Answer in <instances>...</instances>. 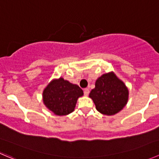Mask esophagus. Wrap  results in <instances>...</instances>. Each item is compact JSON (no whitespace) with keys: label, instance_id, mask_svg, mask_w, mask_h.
<instances>
[{"label":"esophagus","instance_id":"esophagus-1","mask_svg":"<svg viewBox=\"0 0 159 159\" xmlns=\"http://www.w3.org/2000/svg\"><path fill=\"white\" fill-rule=\"evenodd\" d=\"M89 92H90V91H89V89H84V95H85V96L89 95Z\"/></svg>","mask_w":159,"mask_h":159}]
</instances>
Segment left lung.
Wrapping results in <instances>:
<instances>
[{"mask_svg":"<svg viewBox=\"0 0 159 159\" xmlns=\"http://www.w3.org/2000/svg\"><path fill=\"white\" fill-rule=\"evenodd\" d=\"M89 97L100 113L113 115L126 105L129 99V90L114 72H109L98 78L95 88L91 90Z\"/></svg>","mask_w":159,"mask_h":159,"instance_id":"left-lung-1","label":"left lung"}]
</instances>
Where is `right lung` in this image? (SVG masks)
I'll list each match as a JSON object with an SVG mask.
<instances>
[{
	"label": "right lung",
	"mask_w": 159,
	"mask_h": 159,
	"mask_svg": "<svg viewBox=\"0 0 159 159\" xmlns=\"http://www.w3.org/2000/svg\"><path fill=\"white\" fill-rule=\"evenodd\" d=\"M84 94L77 84L60 78L48 84L43 91L45 106L56 115H67L75 110L77 100Z\"/></svg>",
	"instance_id": "right-lung-1"
}]
</instances>
